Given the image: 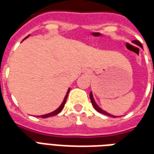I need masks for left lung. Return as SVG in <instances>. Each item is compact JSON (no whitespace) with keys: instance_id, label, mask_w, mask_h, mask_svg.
<instances>
[{"instance_id":"1","label":"left lung","mask_w":154,"mask_h":154,"mask_svg":"<svg viewBox=\"0 0 154 154\" xmlns=\"http://www.w3.org/2000/svg\"><path fill=\"white\" fill-rule=\"evenodd\" d=\"M133 42L134 43H136L137 45V46H139V47H143V45H142V43H141L139 41H137V40H135V41H133ZM90 99H91V102H92V106L94 107V108H95L96 110L97 111V112H101V113H103V114H105V115H107V116H111V117H113V118H116L115 116H112V115L109 114V113H107V112H106L105 111L102 110L101 108H100L97 105V103H95V101H94V99H93V97H92V92H90Z\"/></svg>"}]
</instances>
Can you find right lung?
Here are the masks:
<instances>
[{
    "mask_svg": "<svg viewBox=\"0 0 154 154\" xmlns=\"http://www.w3.org/2000/svg\"><path fill=\"white\" fill-rule=\"evenodd\" d=\"M26 36V37H27ZM70 90H68V92H67V93H66V97H65V98H64V100H63V102H62V103L61 104V106L57 109V110H55L54 112H50V113H48V114H45V115H42V116H41L42 118H48V117H51V116H55V115L58 114L59 112H61V111L62 110V108L64 107V106H65V103H66V98H67V95H68V92H69Z\"/></svg>",
    "mask_w": 154,
    "mask_h": 154,
    "instance_id": "right-lung-1",
    "label": "right lung"
}]
</instances>
